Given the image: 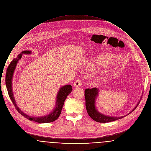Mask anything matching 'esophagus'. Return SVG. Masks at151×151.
<instances>
[{
    "label": "esophagus",
    "instance_id": "esophagus-1",
    "mask_svg": "<svg viewBox=\"0 0 151 151\" xmlns=\"http://www.w3.org/2000/svg\"><path fill=\"white\" fill-rule=\"evenodd\" d=\"M81 85H82V82H81V80H79L76 81L74 83V86L75 87H76V88L80 87L81 86Z\"/></svg>",
    "mask_w": 151,
    "mask_h": 151
}]
</instances>
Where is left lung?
I'll return each mask as SVG.
<instances>
[{"mask_svg": "<svg viewBox=\"0 0 151 151\" xmlns=\"http://www.w3.org/2000/svg\"><path fill=\"white\" fill-rule=\"evenodd\" d=\"M99 90L96 88H93L91 89H86L85 90V105H86V108L88 111V114L91 118L93 120L99 122H109L111 121L117 120L119 119H122L126 116H128L134 111L137 105L134 108V109L131 111L129 113H128L127 115L121 117H111L106 116L104 114H101L99 111L96 109L95 106V102L96 98L99 95ZM140 101L139 102V104Z\"/></svg>", "mask_w": 151, "mask_h": 151, "instance_id": "left-lung-1", "label": "left lung"}]
</instances>
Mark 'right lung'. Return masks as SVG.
I'll use <instances>...</instances> for the list:
<instances>
[{
	"mask_svg": "<svg viewBox=\"0 0 151 151\" xmlns=\"http://www.w3.org/2000/svg\"><path fill=\"white\" fill-rule=\"evenodd\" d=\"M31 53V51L26 50L22 51L20 54L18 56L17 58H14V60L11 61L9 66L7 68L6 74V88L8 91V93L11 100L12 101L14 105L15 106L17 111H18L21 115L24 116L25 118L30 121H33L37 122L40 123H48L51 122L56 120L60 116L61 113V111L63 108V105L64 104V102L67 98L68 96L70 93L72 91V87L70 85H66L63 86H62L58 92L57 98H56V103L54 109L50 114L42 116V117H32L30 116L20 110L18 107L16 102L15 100L12 89V80L14 74V72L17 66V63L19 60L21 59L22 54H30Z\"/></svg>",
	"mask_w": 151,
	"mask_h": 151,
	"instance_id": "obj_1",
	"label": "right lung"
}]
</instances>
